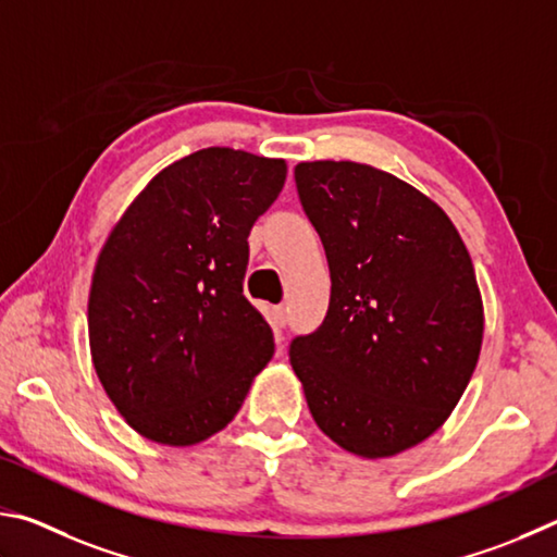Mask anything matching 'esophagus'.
Instances as JSON below:
<instances>
[{"label":"esophagus","mask_w":557,"mask_h":557,"mask_svg":"<svg viewBox=\"0 0 557 557\" xmlns=\"http://www.w3.org/2000/svg\"><path fill=\"white\" fill-rule=\"evenodd\" d=\"M286 323H288V313H286V308H284V306L271 308V325H273V330H284V327H286Z\"/></svg>","instance_id":"34e87169"}]
</instances>
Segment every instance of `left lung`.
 <instances>
[{
    "instance_id": "obj_1",
    "label": "left lung",
    "mask_w": 557,
    "mask_h": 557,
    "mask_svg": "<svg viewBox=\"0 0 557 557\" xmlns=\"http://www.w3.org/2000/svg\"><path fill=\"white\" fill-rule=\"evenodd\" d=\"M296 188L333 288L290 367L330 441L369 460L404 453L447 421L480 359L470 251L431 198L367 163H298Z\"/></svg>"
}]
</instances>
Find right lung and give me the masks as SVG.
<instances>
[{
	"label": "right lung",
	"mask_w": 557,
	"mask_h": 557,
	"mask_svg": "<svg viewBox=\"0 0 557 557\" xmlns=\"http://www.w3.org/2000/svg\"><path fill=\"white\" fill-rule=\"evenodd\" d=\"M286 183V161L210 146L136 195L92 273L95 372L136 433L195 445L227 425L273 357L244 296L249 232Z\"/></svg>",
	"instance_id": "1"
}]
</instances>
